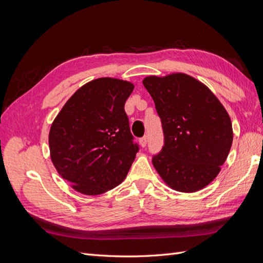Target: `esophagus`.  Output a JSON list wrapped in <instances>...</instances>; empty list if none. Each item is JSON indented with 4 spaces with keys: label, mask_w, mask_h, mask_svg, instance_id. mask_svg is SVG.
I'll return each instance as SVG.
<instances>
[{
    "label": "esophagus",
    "mask_w": 263,
    "mask_h": 263,
    "mask_svg": "<svg viewBox=\"0 0 263 263\" xmlns=\"http://www.w3.org/2000/svg\"><path fill=\"white\" fill-rule=\"evenodd\" d=\"M147 140H148V137L147 136H144L142 138L139 139V144L142 148H145L147 146Z\"/></svg>",
    "instance_id": "esophagus-1"
}]
</instances>
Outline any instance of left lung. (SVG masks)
I'll use <instances>...</instances> for the list:
<instances>
[{"label":"left lung","instance_id":"obj_1","mask_svg":"<svg viewBox=\"0 0 263 263\" xmlns=\"http://www.w3.org/2000/svg\"><path fill=\"white\" fill-rule=\"evenodd\" d=\"M142 83L163 129L164 145L153 157L159 176L179 192H196L209 185L233 144L227 110L208 86L185 73L150 76Z\"/></svg>","mask_w":263,"mask_h":263}]
</instances>
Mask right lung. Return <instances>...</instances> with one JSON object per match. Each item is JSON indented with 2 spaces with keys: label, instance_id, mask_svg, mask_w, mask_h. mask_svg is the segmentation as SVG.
I'll use <instances>...</instances> for the list:
<instances>
[{
  "label": "right lung",
  "instance_id": "add662e5",
  "mask_svg": "<svg viewBox=\"0 0 263 263\" xmlns=\"http://www.w3.org/2000/svg\"><path fill=\"white\" fill-rule=\"evenodd\" d=\"M134 84L100 78L81 86L50 127L49 149L55 170L78 192L105 193L122 183L139 147L124 109Z\"/></svg>",
  "mask_w": 263,
  "mask_h": 263
}]
</instances>
